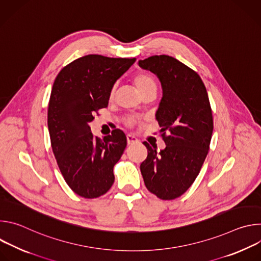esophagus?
Here are the masks:
<instances>
[{
    "instance_id": "34e87169",
    "label": "esophagus",
    "mask_w": 261,
    "mask_h": 261,
    "mask_svg": "<svg viewBox=\"0 0 261 261\" xmlns=\"http://www.w3.org/2000/svg\"><path fill=\"white\" fill-rule=\"evenodd\" d=\"M137 141V138L131 134H127V143L128 144H131V143H134Z\"/></svg>"
}]
</instances>
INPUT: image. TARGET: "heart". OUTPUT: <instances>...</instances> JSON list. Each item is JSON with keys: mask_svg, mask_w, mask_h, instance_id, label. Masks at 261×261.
<instances>
[{"mask_svg": "<svg viewBox=\"0 0 261 261\" xmlns=\"http://www.w3.org/2000/svg\"><path fill=\"white\" fill-rule=\"evenodd\" d=\"M134 84L141 95L145 94L148 91H156V89H157L156 81L154 80V77L152 75H150V74H145V73L138 74V75H136L134 79ZM115 91H116V88L111 89L110 97L114 96ZM130 123H131V121H130Z\"/></svg>", "mask_w": 261, "mask_h": 261, "instance_id": "b5f03b06", "label": "heart"}]
</instances>
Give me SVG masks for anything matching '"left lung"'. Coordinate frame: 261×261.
Returning <instances> with one entry per match:
<instances>
[{"instance_id": "1", "label": "left lung", "mask_w": 261, "mask_h": 261, "mask_svg": "<svg viewBox=\"0 0 261 261\" xmlns=\"http://www.w3.org/2000/svg\"><path fill=\"white\" fill-rule=\"evenodd\" d=\"M138 65L161 83L156 120L161 132H170L162 134V151L143 142L147 157L140 171L148 191L163 200L174 199L190 188L208 152L214 128L208 96L198 74L172 57L153 56Z\"/></svg>"}]
</instances>
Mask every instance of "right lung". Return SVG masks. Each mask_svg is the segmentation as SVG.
<instances>
[{"instance_id":"right-lung-1","label":"right lung","mask_w":261,"mask_h":261,"mask_svg":"<svg viewBox=\"0 0 261 261\" xmlns=\"http://www.w3.org/2000/svg\"><path fill=\"white\" fill-rule=\"evenodd\" d=\"M135 61L88 55L63 68L54 83L47 111L53 152L66 182L82 197H99L115 181L126 135L116 129L100 139L90 123L98 109L107 107L111 89Z\"/></svg>"}]
</instances>
